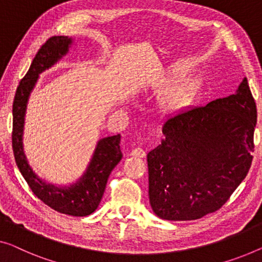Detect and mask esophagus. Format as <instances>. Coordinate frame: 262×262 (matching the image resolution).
Masks as SVG:
<instances>
[{"mask_svg":"<svg viewBox=\"0 0 262 262\" xmlns=\"http://www.w3.org/2000/svg\"><path fill=\"white\" fill-rule=\"evenodd\" d=\"M130 155L134 156V158H144L146 156V151L141 149V148H135V149L130 151Z\"/></svg>","mask_w":262,"mask_h":262,"instance_id":"obj_1","label":"esophagus"}]
</instances>
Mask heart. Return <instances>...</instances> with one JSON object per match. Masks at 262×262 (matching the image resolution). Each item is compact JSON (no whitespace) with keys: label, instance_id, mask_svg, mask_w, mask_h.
<instances>
[{"label":"heart","instance_id":"1","mask_svg":"<svg viewBox=\"0 0 262 262\" xmlns=\"http://www.w3.org/2000/svg\"><path fill=\"white\" fill-rule=\"evenodd\" d=\"M188 67L179 61L170 66L165 75L159 77L150 84L154 89L166 88L158 99L160 113L166 116H178L192 106L200 92V80L185 76Z\"/></svg>","mask_w":262,"mask_h":262}]
</instances>
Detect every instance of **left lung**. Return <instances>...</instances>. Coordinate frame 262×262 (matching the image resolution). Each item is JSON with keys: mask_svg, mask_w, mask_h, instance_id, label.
I'll return each instance as SVG.
<instances>
[{"mask_svg": "<svg viewBox=\"0 0 262 262\" xmlns=\"http://www.w3.org/2000/svg\"><path fill=\"white\" fill-rule=\"evenodd\" d=\"M256 106L246 77L229 96L170 116L147 154L149 204L159 217L196 220L215 212L247 175Z\"/></svg>", "mask_w": 262, "mask_h": 262, "instance_id": "1", "label": "left lung"}]
</instances>
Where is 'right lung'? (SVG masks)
<instances>
[{
	"label": "right lung",
	"mask_w": 262,
	"mask_h": 262,
	"mask_svg": "<svg viewBox=\"0 0 262 262\" xmlns=\"http://www.w3.org/2000/svg\"><path fill=\"white\" fill-rule=\"evenodd\" d=\"M73 45L74 37H50L38 50L28 73L19 82L13 104V150L22 177L42 202L62 214L87 216L99 207L109 175L122 159L120 149L121 135L100 139L83 174L69 185L48 183L38 177L30 167L23 147L26 113L30 94L37 83L40 74L61 61Z\"/></svg>",
	"instance_id": "add662e5"
}]
</instances>
